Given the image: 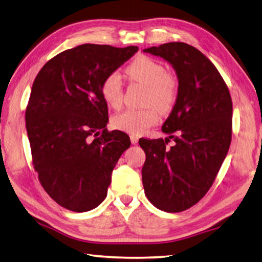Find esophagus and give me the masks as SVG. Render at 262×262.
Returning a JSON list of instances; mask_svg holds the SVG:
<instances>
[{"label": "esophagus", "instance_id": "34e87169", "mask_svg": "<svg viewBox=\"0 0 262 262\" xmlns=\"http://www.w3.org/2000/svg\"><path fill=\"white\" fill-rule=\"evenodd\" d=\"M130 139H131V143L134 144V145H136L137 143H138L139 137H138V136H136V135H131V136H130Z\"/></svg>", "mask_w": 262, "mask_h": 262}]
</instances>
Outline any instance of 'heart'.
Masks as SVG:
<instances>
[{
  "mask_svg": "<svg viewBox=\"0 0 262 262\" xmlns=\"http://www.w3.org/2000/svg\"><path fill=\"white\" fill-rule=\"evenodd\" d=\"M126 73L131 79L147 86L145 103L153 105L144 109H127L124 113L115 115L113 125L127 134L143 135L149 127L158 124L160 119L158 108L160 112L168 113L175 105L178 82L176 77L168 72L161 62L148 56L137 57L126 68ZM101 94L112 108L119 109L122 107L123 80L119 72H110L104 77L101 82Z\"/></svg>",
  "mask_w": 262,
  "mask_h": 262,
  "instance_id": "1",
  "label": "heart"
}]
</instances>
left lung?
<instances>
[{
    "mask_svg": "<svg viewBox=\"0 0 262 262\" xmlns=\"http://www.w3.org/2000/svg\"><path fill=\"white\" fill-rule=\"evenodd\" d=\"M166 59L178 77V95L162 131L173 139L139 140L146 154L141 176L155 207L183 212L207 193L227 157L232 134V101L228 86L205 55L184 42L144 49Z\"/></svg>",
    "mask_w": 262,
    "mask_h": 262,
    "instance_id": "left-lung-1",
    "label": "left lung"
}]
</instances>
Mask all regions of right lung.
Masks as SVG:
<instances>
[{"instance_id":"right-lung-1","label":"right lung","mask_w":262,"mask_h":262,"mask_svg":"<svg viewBox=\"0 0 262 262\" xmlns=\"http://www.w3.org/2000/svg\"><path fill=\"white\" fill-rule=\"evenodd\" d=\"M137 52V46L80 45L49 59L35 77L25 113L32 162L50 198L72 212L102 203L130 147L125 132L105 127L101 82Z\"/></svg>"}]
</instances>
